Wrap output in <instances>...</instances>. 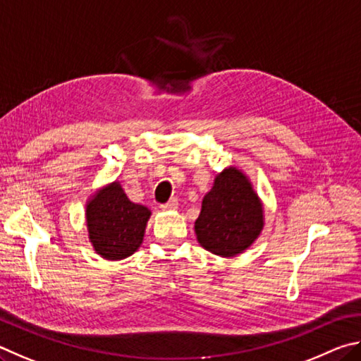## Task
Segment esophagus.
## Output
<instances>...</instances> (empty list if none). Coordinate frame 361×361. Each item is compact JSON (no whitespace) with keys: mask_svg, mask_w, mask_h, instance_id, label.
I'll return each instance as SVG.
<instances>
[{"mask_svg":"<svg viewBox=\"0 0 361 361\" xmlns=\"http://www.w3.org/2000/svg\"><path fill=\"white\" fill-rule=\"evenodd\" d=\"M177 206H179V203H177V200H169L168 203L161 204V209L163 211H174V209H177Z\"/></svg>","mask_w":361,"mask_h":361,"instance_id":"34e87169","label":"esophagus"}]
</instances>
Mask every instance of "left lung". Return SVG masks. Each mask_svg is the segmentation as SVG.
Segmentation results:
<instances>
[{"label": "left lung", "instance_id": "8db88e82", "mask_svg": "<svg viewBox=\"0 0 361 361\" xmlns=\"http://www.w3.org/2000/svg\"><path fill=\"white\" fill-rule=\"evenodd\" d=\"M263 228L260 198L241 171L220 173L206 193L195 222L198 243L220 257H235L249 247Z\"/></svg>", "mask_w": 361, "mask_h": 361}]
</instances>
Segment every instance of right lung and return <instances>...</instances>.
<instances>
[{"label":"right lung","instance_id":"1","mask_svg":"<svg viewBox=\"0 0 361 361\" xmlns=\"http://www.w3.org/2000/svg\"><path fill=\"white\" fill-rule=\"evenodd\" d=\"M88 238L106 260H122L142 244L150 211L131 203L118 182L99 190L87 203Z\"/></svg>","mask_w":361,"mask_h":361}]
</instances>
